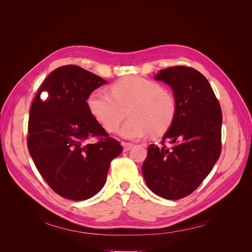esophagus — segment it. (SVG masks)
<instances>
[{
    "label": "esophagus",
    "mask_w": 252,
    "mask_h": 252,
    "mask_svg": "<svg viewBox=\"0 0 252 252\" xmlns=\"http://www.w3.org/2000/svg\"><path fill=\"white\" fill-rule=\"evenodd\" d=\"M122 145H123V148H124V151H128L129 149H131L133 145L131 143H126V142H123L122 143Z\"/></svg>",
    "instance_id": "esophagus-1"
}]
</instances>
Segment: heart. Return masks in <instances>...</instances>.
I'll use <instances>...</instances> for the list:
<instances>
[{"instance_id":"heart-1","label":"heart","mask_w":252,"mask_h":252,"mask_svg":"<svg viewBox=\"0 0 252 252\" xmlns=\"http://www.w3.org/2000/svg\"><path fill=\"white\" fill-rule=\"evenodd\" d=\"M93 117L108 131H116L126 117L129 119L120 134L140 140L152 133L161 135L172 125L177 114V100L161 84L140 75H131L113 84L110 93L95 89L87 97Z\"/></svg>"}]
</instances>
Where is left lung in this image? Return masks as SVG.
<instances>
[{"label": "left lung", "instance_id": "1", "mask_svg": "<svg viewBox=\"0 0 252 252\" xmlns=\"http://www.w3.org/2000/svg\"><path fill=\"white\" fill-rule=\"evenodd\" d=\"M155 79L172 88L178 108L162 145H149L142 172L152 192L179 200L200 186L220 158L222 110L207 79L193 68L169 67Z\"/></svg>", "mask_w": 252, "mask_h": 252}]
</instances>
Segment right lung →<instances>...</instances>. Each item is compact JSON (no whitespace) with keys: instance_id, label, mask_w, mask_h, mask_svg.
I'll return each mask as SVG.
<instances>
[{"instance_id":"1","label":"right lung","mask_w":252,"mask_h":252,"mask_svg":"<svg viewBox=\"0 0 252 252\" xmlns=\"http://www.w3.org/2000/svg\"><path fill=\"white\" fill-rule=\"evenodd\" d=\"M106 84L77 65L57 68L42 83L30 108L27 146L36 169L59 195L83 201L96 194L110 162L123 147L87 107V97ZM98 137L91 144L89 141Z\"/></svg>"}]
</instances>
